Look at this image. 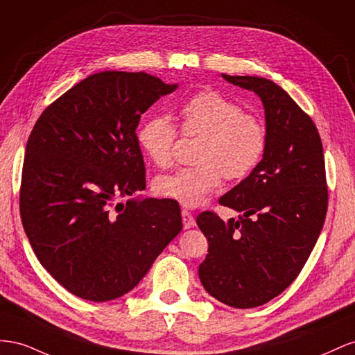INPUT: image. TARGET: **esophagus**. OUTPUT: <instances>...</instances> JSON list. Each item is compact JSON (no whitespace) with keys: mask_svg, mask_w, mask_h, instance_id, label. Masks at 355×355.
Masks as SVG:
<instances>
[{"mask_svg":"<svg viewBox=\"0 0 355 355\" xmlns=\"http://www.w3.org/2000/svg\"><path fill=\"white\" fill-rule=\"evenodd\" d=\"M181 216H183V225H184V229H191V227H195L196 221H195V217L191 216V212H189L187 209H183V211H181Z\"/></svg>","mask_w":355,"mask_h":355,"instance_id":"obj_1","label":"esophagus"}]
</instances>
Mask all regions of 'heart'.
Segmentation results:
<instances>
[{
    "instance_id": "heart-1",
    "label": "heart",
    "mask_w": 355,
    "mask_h": 355,
    "mask_svg": "<svg viewBox=\"0 0 355 355\" xmlns=\"http://www.w3.org/2000/svg\"><path fill=\"white\" fill-rule=\"evenodd\" d=\"M181 132L200 137L199 165L181 168L155 181L156 193L195 208L205 204L221 178L242 180L251 174L265 153L266 128L254 114L244 113L235 101L216 90H202L180 108ZM138 144L151 164L168 168L174 162L178 130L165 116L146 119L138 129Z\"/></svg>"
}]
</instances>
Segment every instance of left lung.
Here are the masks:
<instances>
[{
    "mask_svg": "<svg viewBox=\"0 0 355 355\" xmlns=\"http://www.w3.org/2000/svg\"><path fill=\"white\" fill-rule=\"evenodd\" d=\"M221 77L261 99L268 143L251 174L218 200L242 212L239 220L198 216L208 239L199 278L214 299L247 309L281 295L305 266L326 220V168L315 125L284 89L261 77Z\"/></svg>",
    "mask_w": 355,
    "mask_h": 355,
    "instance_id": "8db88e82",
    "label": "left lung"
}]
</instances>
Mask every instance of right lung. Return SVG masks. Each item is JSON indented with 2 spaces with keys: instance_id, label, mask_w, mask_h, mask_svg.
<instances>
[{
  "instance_id": "add662e5",
  "label": "right lung",
  "mask_w": 355,
  "mask_h": 355,
  "mask_svg": "<svg viewBox=\"0 0 355 355\" xmlns=\"http://www.w3.org/2000/svg\"><path fill=\"white\" fill-rule=\"evenodd\" d=\"M178 85L104 71L50 104L29 135L20 217L43 268L73 295H126L181 229L171 199H128L146 189L135 130L141 114Z\"/></svg>"
}]
</instances>
